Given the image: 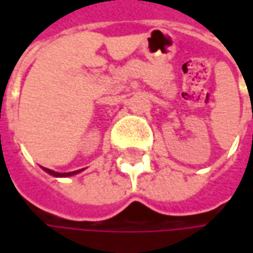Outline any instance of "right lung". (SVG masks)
I'll list each match as a JSON object with an SVG mask.
<instances>
[{
    "label": "right lung",
    "mask_w": 253,
    "mask_h": 253,
    "mask_svg": "<svg viewBox=\"0 0 253 253\" xmlns=\"http://www.w3.org/2000/svg\"><path fill=\"white\" fill-rule=\"evenodd\" d=\"M42 169L46 171V173H49V174H52L54 177H69V176H74V174H77V173H80L82 170H74V171H69V173H59V171H54V170L50 169H46V168H42Z\"/></svg>",
    "instance_id": "obj_1"
}]
</instances>
